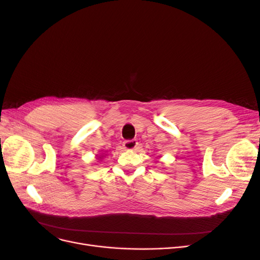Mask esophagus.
<instances>
[{
  "mask_svg": "<svg viewBox=\"0 0 260 260\" xmlns=\"http://www.w3.org/2000/svg\"><path fill=\"white\" fill-rule=\"evenodd\" d=\"M137 145H138V142L136 140H126L123 142V146H124V148L126 149H135Z\"/></svg>",
  "mask_w": 260,
  "mask_h": 260,
  "instance_id": "obj_1",
  "label": "esophagus"
}]
</instances>
